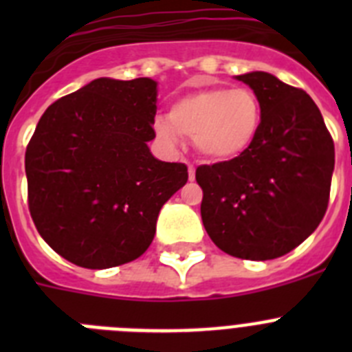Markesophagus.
Listing matches in <instances>:
<instances>
[{"label":"esophagus","mask_w":352,"mask_h":352,"mask_svg":"<svg viewBox=\"0 0 352 352\" xmlns=\"http://www.w3.org/2000/svg\"><path fill=\"white\" fill-rule=\"evenodd\" d=\"M188 179H190V182H194V179H195L194 166H188Z\"/></svg>","instance_id":"obj_1"}]
</instances>
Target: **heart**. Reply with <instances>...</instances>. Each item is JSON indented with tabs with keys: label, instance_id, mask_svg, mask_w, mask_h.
Listing matches in <instances>:
<instances>
[{
	"label": "heart",
	"instance_id": "1",
	"mask_svg": "<svg viewBox=\"0 0 352 352\" xmlns=\"http://www.w3.org/2000/svg\"><path fill=\"white\" fill-rule=\"evenodd\" d=\"M263 109L247 88H206L173 102L167 118L155 121V132L167 146H178L182 133L195 141L199 153L214 162L241 157L261 132Z\"/></svg>",
	"mask_w": 352,
	"mask_h": 352
}]
</instances>
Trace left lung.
<instances>
[{
	"mask_svg": "<svg viewBox=\"0 0 352 352\" xmlns=\"http://www.w3.org/2000/svg\"><path fill=\"white\" fill-rule=\"evenodd\" d=\"M263 109L257 141L234 160L201 166L204 229L232 257L268 261L309 238L328 208L333 139L303 89L268 72L236 76Z\"/></svg>",
	"mask_w": 352,
	"mask_h": 352,
	"instance_id": "8db88e82",
	"label": "left lung"
}]
</instances>
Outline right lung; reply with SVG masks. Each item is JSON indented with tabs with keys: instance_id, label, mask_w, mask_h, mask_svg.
Instances as JSON below:
<instances>
[{
	"instance_id": "right-lung-1",
	"label": "right lung",
	"mask_w": 352,
	"mask_h": 352,
	"mask_svg": "<svg viewBox=\"0 0 352 352\" xmlns=\"http://www.w3.org/2000/svg\"><path fill=\"white\" fill-rule=\"evenodd\" d=\"M157 84L149 77L91 80L49 105L28 144L33 222L77 266L105 270L142 256L162 206L188 179L185 164L149 151Z\"/></svg>"
}]
</instances>
